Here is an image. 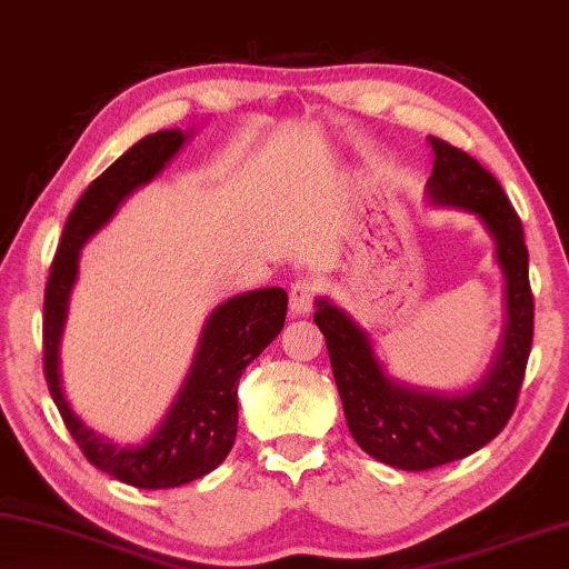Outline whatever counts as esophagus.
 <instances>
[{
    "label": "esophagus",
    "mask_w": 569,
    "mask_h": 569,
    "mask_svg": "<svg viewBox=\"0 0 569 569\" xmlns=\"http://www.w3.org/2000/svg\"><path fill=\"white\" fill-rule=\"evenodd\" d=\"M317 295H320V287L312 279H297L290 292V310L292 315H307L315 307Z\"/></svg>",
    "instance_id": "obj_1"
}]
</instances>
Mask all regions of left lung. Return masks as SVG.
<instances>
[{"label": "left lung", "instance_id": "left-lung-1", "mask_svg": "<svg viewBox=\"0 0 569 569\" xmlns=\"http://www.w3.org/2000/svg\"><path fill=\"white\" fill-rule=\"evenodd\" d=\"M430 197L480 214L497 239V259L507 277V330L492 370L470 392L447 397L410 390L382 372L367 335L340 307L320 300L315 312L357 445L375 460L412 472L462 460L505 430L522 390L535 335V297L520 217L500 182L475 157L437 137H430Z\"/></svg>", "mask_w": 569, "mask_h": 569}]
</instances>
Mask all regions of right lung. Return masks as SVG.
Wrapping results in <instances>:
<instances>
[{
	"mask_svg": "<svg viewBox=\"0 0 569 569\" xmlns=\"http://www.w3.org/2000/svg\"><path fill=\"white\" fill-rule=\"evenodd\" d=\"M182 142L184 134L179 129L149 134L84 189L67 217L44 287V377L57 410L89 462L114 480L142 490L187 485L222 465L237 435L239 377L282 332L287 317V292L279 287L239 295L217 307L204 327L182 392L157 435L139 447H117L102 440L67 405L59 382V337L77 277L79 247L112 217L134 187L149 182L164 167Z\"/></svg>",
	"mask_w": 569,
	"mask_h": 569,
	"instance_id": "right-lung-1",
	"label": "right lung"
}]
</instances>
